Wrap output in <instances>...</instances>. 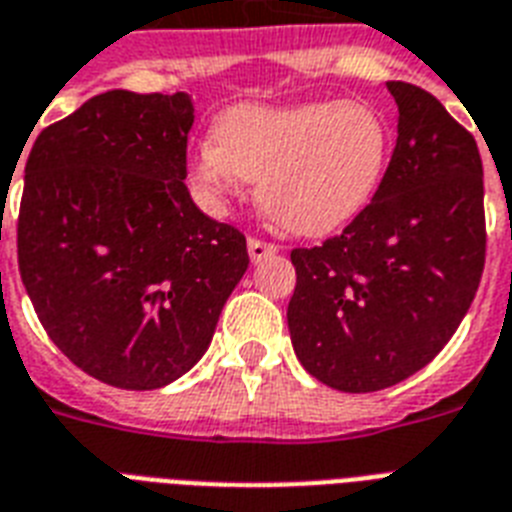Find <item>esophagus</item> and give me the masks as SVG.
<instances>
[{"label":"esophagus","mask_w":512,"mask_h":512,"mask_svg":"<svg viewBox=\"0 0 512 512\" xmlns=\"http://www.w3.org/2000/svg\"><path fill=\"white\" fill-rule=\"evenodd\" d=\"M247 249H249V260H252V263H263V260H268V257H273L276 252H279L276 244H271V241H260V239H249Z\"/></svg>","instance_id":"obj_1"}]
</instances>
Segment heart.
<instances>
[{
	"instance_id": "heart-1",
	"label": "heart",
	"mask_w": 512,
	"mask_h": 512,
	"mask_svg": "<svg viewBox=\"0 0 512 512\" xmlns=\"http://www.w3.org/2000/svg\"><path fill=\"white\" fill-rule=\"evenodd\" d=\"M390 156L385 116L361 100L303 106L241 103L215 119L212 140L191 156L188 175L207 201L257 183L260 207L300 236L345 225L380 188Z\"/></svg>"
}]
</instances>
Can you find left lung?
<instances>
[{"label": "left lung", "instance_id": "1", "mask_svg": "<svg viewBox=\"0 0 512 512\" xmlns=\"http://www.w3.org/2000/svg\"><path fill=\"white\" fill-rule=\"evenodd\" d=\"M398 138L372 204L321 247L292 249L287 321L300 364L372 393L412 377L460 327L484 273V167L430 92L388 82Z\"/></svg>", "mask_w": 512, "mask_h": 512}]
</instances>
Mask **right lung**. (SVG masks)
I'll return each mask as SVG.
<instances>
[{
  "instance_id": "right-lung-1",
  "label": "right lung",
  "mask_w": 512,
  "mask_h": 512,
  "mask_svg": "<svg viewBox=\"0 0 512 512\" xmlns=\"http://www.w3.org/2000/svg\"><path fill=\"white\" fill-rule=\"evenodd\" d=\"M191 127L185 92L111 90L28 154L20 279L50 340L114 388L183 377L249 265L247 239L185 188Z\"/></svg>"
}]
</instances>
